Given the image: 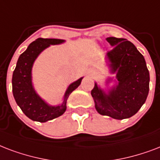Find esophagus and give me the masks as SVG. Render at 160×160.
<instances>
[{
  "label": "esophagus",
  "mask_w": 160,
  "mask_h": 160,
  "mask_svg": "<svg viewBox=\"0 0 160 160\" xmlns=\"http://www.w3.org/2000/svg\"><path fill=\"white\" fill-rule=\"evenodd\" d=\"M88 73L89 75H93V74L95 73V71H94L93 69H90V70L88 71Z\"/></svg>",
  "instance_id": "1"
}]
</instances>
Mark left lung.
I'll list each match as a JSON object with an SVG mask.
<instances>
[{
  "instance_id": "obj_1",
  "label": "left lung",
  "mask_w": 160,
  "mask_h": 160,
  "mask_svg": "<svg viewBox=\"0 0 160 160\" xmlns=\"http://www.w3.org/2000/svg\"><path fill=\"white\" fill-rule=\"evenodd\" d=\"M106 40L113 47L106 53L110 72L116 74V80L108 78L112 88L102 89L95 82L91 91L95 108L98 113L114 118L132 117L145 102L149 90V72L146 62L133 43L124 38L111 37Z\"/></svg>"
}]
</instances>
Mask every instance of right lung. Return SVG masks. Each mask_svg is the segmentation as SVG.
Instances as JSON below:
<instances>
[{"label": "right lung", "instance_id": "add662e5", "mask_svg": "<svg viewBox=\"0 0 160 160\" xmlns=\"http://www.w3.org/2000/svg\"><path fill=\"white\" fill-rule=\"evenodd\" d=\"M65 42L55 38H38L28 46L21 54L12 75V92L22 111L30 119L45 122L62 115L67 109V100L69 95L81 84L80 78L68 87L62 102L57 106L48 104L37 93L32 84V70L33 64L40 53L50 45H59Z\"/></svg>", "mask_w": 160, "mask_h": 160}]
</instances>
